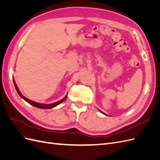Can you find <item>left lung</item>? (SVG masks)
Listing matches in <instances>:
<instances>
[{
  "instance_id": "1",
  "label": "left lung",
  "mask_w": 160,
  "mask_h": 160,
  "mask_svg": "<svg viewBox=\"0 0 160 160\" xmlns=\"http://www.w3.org/2000/svg\"><path fill=\"white\" fill-rule=\"evenodd\" d=\"M98 110H99V109H98ZM99 111H100V112H101V113H103V114H104V115H107V114H105V113H103V112H102V111H100V110H99Z\"/></svg>"
}]
</instances>
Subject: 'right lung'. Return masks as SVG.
<instances>
[{
  "label": "right lung",
  "instance_id": "1",
  "mask_svg": "<svg viewBox=\"0 0 160 160\" xmlns=\"http://www.w3.org/2000/svg\"><path fill=\"white\" fill-rule=\"evenodd\" d=\"M13 83H14V87H15V89L17 91L18 94L19 95V96L21 97V98L25 100V101H27V103H28L29 104H31V105L34 106V107L35 108H39V109H52V108H55L56 106H57L58 105H59L60 103H62L63 101L67 99V94L66 95V96L65 97V98L63 99H62L59 101H57V102H55V103H49V104H45V103H37V102H35V101H33L32 100H30L28 99L27 98H26L25 96H24L21 93L20 90H19V89L17 87V85L16 84V82H15V80H14V79L13 78Z\"/></svg>",
  "mask_w": 160,
  "mask_h": 160
}]
</instances>
